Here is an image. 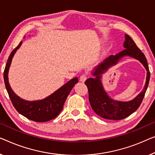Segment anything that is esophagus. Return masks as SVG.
Instances as JSON below:
<instances>
[{
	"label": "esophagus",
	"instance_id": "obj_1",
	"mask_svg": "<svg viewBox=\"0 0 155 155\" xmlns=\"http://www.w3.org/2000/svg\"><path fill=\"white\" fill-rule=\"evenodd\" d=\"M87 74H82L81 76V77H80V81L81 82H85V81H86V79H87Z\"/></svg>",
	"mask_w": 155,
	"mask_h": 155
}]
</instances>
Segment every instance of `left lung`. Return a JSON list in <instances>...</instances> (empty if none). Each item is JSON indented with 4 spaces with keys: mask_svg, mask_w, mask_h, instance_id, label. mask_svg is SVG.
Segmentation results:
<instances>
[{
    "mask_svg": "<svg viewBox=\"0 0 155 155\" xmlns=\"http://www.w3.org/2000/svg\"><path fill=\"white\" fill-rule=\"evenodd\" d=\"M124 36L125 41L123 45L125 49L115 55H110L99 64L92 72L95 78H89L85 82L88 90L89 101L92 110L99 116L104 119L119 120L132 114L140 107L148 86L150 73L146 58L128 35L126 34ZM124 56H130L139 60L147 71V81L144 90L134 99L128 102L116 101L110 98L103 89L100 80L104 71L116 64Z\"/></svg>",
    "mask_w": 155,
    "mask_h": 155,
    "instance_id": "8db88e82",
    "label": "left lung"
}]
</instances>
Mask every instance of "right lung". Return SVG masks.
<instances>
[{"label": "right lung", "instance_id": "right-lung-1", "mask_svg": "<svg viewBox=\"0 0 155 155\" xmlns=\"http://www.w3.org/2000/svg\"><path fill=\"white\" fill-rule=\"evenodd\" d=\"M21 44L22 41H21L19 45L12 51L6 63L3 74L6 90L14 107L20 114L35 122L49 121L57 117L61 112L68 94L78 81V78L75 77L69 81L54 93L43 100L32 101L23 100L14 92L8 81V71L12 60Z\"/></svg>", "mask_w": 155, "mask_h": 155}]
</instances>
